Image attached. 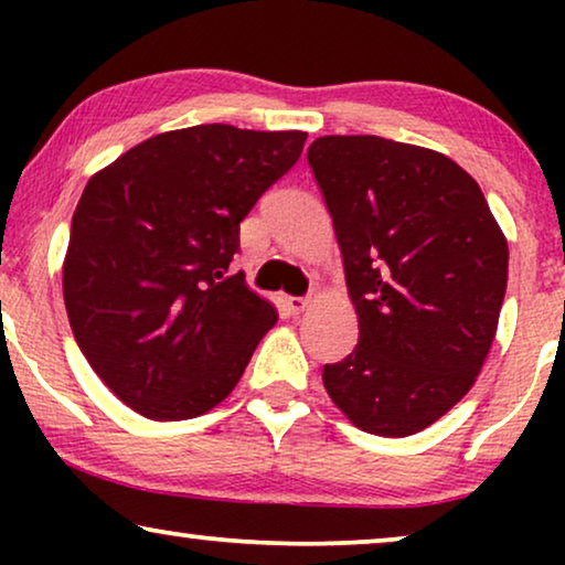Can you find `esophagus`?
Masks as SVG:
<instances>
[{"label":"esophagus","mask_w":565,"mask_h":565,"mask_svg":"<svg viewBox=\"0 0 565 565\" xmlns=\"http://www.w3.org/2000/svg\"><path fill=\"white\" fill-rule=\"evenodd\" d=\"M308 300H311V298H303V296H288V298H285V306H288V311H290V313H300V311H303V308L308 306Z\"/></svg>","instance_id":"esophagus-1"}]
</instances>
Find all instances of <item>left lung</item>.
<instances>
[{
  "label": "left lung",
  "mask_w": 565,
  "mask_h": 565,
  "mask_svg": "<svg viewBox=\"0 0 565 565\" xmlns=\"http://www.w3.org/2000/svg\"><path fill=\"white\" fill-rule=\"evenodd\" d=\"M308 164L334 221L358 347L323 365L354 427L416 435L466 396L497 334L509 249L466 169L381 136H321Z\"/></svg>",
  "instance_id": "left-lung-1"
}]
</instances>
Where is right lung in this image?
Here are the masks:
<instances>
[{"label":"right lung","mask_w":565,"mask_h":565,"mask_svg":"<svg viewBox=\"0 0 565 565\" xmlns=\"http://www.w3.org/2000/svg\"><path fill=\"white\" fill-rule=\"evenodd\" d=\"M303 143V130H169L84 188L64 262L68 323L92 370L146 419L221 404L275 327L231 259L238 223Z\"/></svg>","instance_id":"add662e5"}]
</instances>
